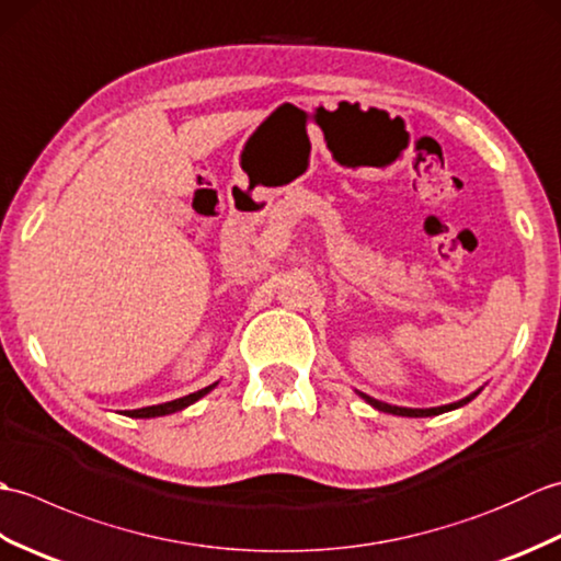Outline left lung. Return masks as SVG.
<instances>
[{"instance_id":"obj_1","label":"left lung","mask_w":561,"mask_h":561,"mask_svg":"<svg viewBox=\"0 0 561 561\" xmlns=\"http://www.w3.org/2000/svg\"><path fill=\"white\" fill-rule=\"evenodd\" d=\"M478 392H480V390H478ZM478 392H472V396H468V398L460 400V402L444 404V408H432V410H410V408H396V404L380 402V400H374V398H368V396H364V400H366L368 404H374L376 410H380V412H388V414H400V416H434V414H444V412H448V410L462 408V404H468V402H470L474 396H478Z\"/></svg>"}]
</instances>
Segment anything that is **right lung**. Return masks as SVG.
<instances>
[{
	"label": "right lung",
	"mask_w": 561,
	"mask_h": 561,
	"mask_svg": "<svg viewBox=\"0 0 561 561\" xmlns=\"http://www.w3.org/2000/svg\"><path fill=\"white\" fill-rule=\"evenodd\" d=\"M217 386L211 383L207 388H202L197 392H190V396L185 398H178V400H171V402H163V404H153V408H141V410H127V416H135V420H149V416H163V414H173L178 410L187 408V404H193L195 400H199L202 396H207V392Z\"/></svg>",
	"instance_id": "1"
}]
</instances>
